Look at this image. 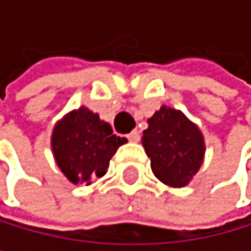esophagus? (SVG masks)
I'll return each mask as SVG.
<instances>
[{"mask_svg": "<svg viewBox=\"0 0 251 251\" xmlns=\"http://www.w3.org/2000/svg\"><path fill=\"white\" fill-rule=\"evenodd\" d=\"M127 140L128 141H132V143H138L140 141V132L138 130H133L127 135Z\"/></svg>", "mask_w": 251, "mask_h": 251, "instance_id": "esophagus-1", "label": "esophagus"}]
</instances>
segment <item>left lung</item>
Segmentation results:
<instances>
[{"instance_id":"obj_1","label":"left lung","mask_w":251,"mask_h":251,"mask_svg":"<svg viewBox=\"0 0 251 251\" xmlns=\"http://www.w3.org/2000/svg\"><path fill=\"white\" fill-rule=\"evenodd\" d=\"M148 124L141 141L151 158L152 173L167 185H187L204 157L200 128L180 111L165 105L148 119Z\"/></svg>"}]
</instances>
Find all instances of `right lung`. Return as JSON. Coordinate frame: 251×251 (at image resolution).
Here are the masks:
<instances>
[{"label":"right lung","instance_id":"right-lung-1","mask_svg":"<svg viewBox=\"0 0 251 251\" xmlns=\"http://www.w3.org/2000/svg\"><path fill=\"white\" fill-rule=\"evenodd\" d=\"M126 141L113 133L110 124L99 119V115L81 106L56 124L51 148L64 176L80 184L103 176L110 158Z\"/></svg>","mask_w":251,"mask_h":251}]
</instances>
